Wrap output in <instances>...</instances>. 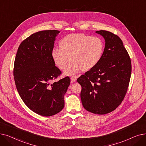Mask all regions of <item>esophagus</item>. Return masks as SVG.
Masks as SVG:
<instances>
[{"instance_id": "34e87169", "label": "esophagus", "mask_w": 146, "mask_h": 146, "mask_svg": "<svg viewBox=\"0 0 146 146\" xmlns=\"http://www.w3.org/2000/svg\"><path fill=\"white\" fill-rule=\"evenodd\" d=\"M71 80L72 82H75L76 81H77V78L75 77H72L71 78Z\"/></svg>"}]
</instances>
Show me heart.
I'll return each mask as SVG.
<instances>
[{"label": "heart", "instance_id": "b5f03b06", "mask_svg": "<svg viewBox=\"0 0 146 146\" xmlns=\"http://www.w3.org/2000/svg\"><path fill=\"white\" fill-rule=\"evenodd\" d=\"M103 50L100 38L76 33L62 38L60 47H54L52 54L55 64L60 69H64L72 60L64 72L66 75L72 76L80 69L86 71L94 68L99 62Z\"/></svg>", "mask_w": 146, "mask_h": 146}]
</instances>
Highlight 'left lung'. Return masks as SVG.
<instances>
[{
  "mask_svg": "<svg viewBox=\"0 0 146 146\" xmlns=\"http://www.w3.org/2000/svg\"><path fill=\"white\" fill-rule=\"evenodd\" d=\"M105 40L99 63L77 79L81 86V99L88 112L104 115L119 106L127 93L131 62L121 39L112 33L96 31Z\"/></svg>",
  "mask_w": 146,
  "mask_h": 146,
  "instance_id": "1",
  "label": "left lung"
}]
</instances>
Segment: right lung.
<instances>
[{"mask_svg": "<svg viewBox=\"0 0 146 146\" xmlns=\"http://www.w3.org/2000/svg\"><path fill=\"white\" fill-rule=\"evenodd\" d=\"M58 30L34 33L20 44L15 56L13 76L18 93L27 106L41 116L59 113L70 84L66 77L52 82L61 74L52 58Z\"/></svg>", "mask_w": 146, "mask_h": 146, "instance_id": "add662e5", "label": "right lung"}]
</instances>
